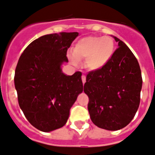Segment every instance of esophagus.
<instances>
[{
  "mask_svg": "<svg viewBox=\"0 0 155 155\" xmlns=\"http://www.w3.org/2000/svg\"><path fill=\"white\" fill-rule=\"evenodd\" d=\"M82 81H83V84H85L86 83V76L84 75H82Z\"/></svg>",
  "mask_w": 155,
  "mask_h": 155,
  "instance_id": "esophagus-1",
  "label": "esophagus"
}]
</instances>
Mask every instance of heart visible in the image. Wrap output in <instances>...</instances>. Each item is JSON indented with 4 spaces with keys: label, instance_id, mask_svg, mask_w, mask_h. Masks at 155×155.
<instances>
[{
    "label": "heart",
    "instance_id": "heart-1",
    "mask_svg": "<svg viewBox=\"0 0 155 155\" xmlns=\"http://www.w3.org/2000/svg\"><path fill=\"white\" fill-rule=\"evenodd\" d=\"M115 53V41L110 36H87L75 44L70 59L74 64L85 60L91 71H98L107 65Z\"/></svg>",
    "mask_w": 155,
    "mask_h": 155
}]
</instances>
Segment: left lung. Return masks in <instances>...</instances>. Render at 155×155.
<instances>
[{
  "instance_id": "obj_1",
  "label": "left lung",
  "mask_w": 155,
  "mask_h": 155,
  "mask_svg": "<svg viewBox=\"0 0 155 155\" xmlns=\"http://www.w3.org/2000/svg\"><path fill=\"white\" fill-rule=\"evenodd\" d=\"M114 57L102 69L90 71L84 84L88 111L98 128L117 131L129 124L140 102L141 70L137 59L121 40Z\"/></svg>"
}]
</instances>
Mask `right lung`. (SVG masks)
<instances>
[{
  "mask_svg": "<svg viewBox=\"0 0 155 155\" xmlns=\"http://www.w3.org/2000/svg\"><path fill=\"white\" fill-rule=\"evenodd\" d=\"M78 32H61L41 36L28 45L15 68V87L18 102L31 124L49 132L63 127L70 109L83 92L80 71L64 73L68 62L67 50Z\"/></svg>",
  "mask_w": 155,
  "mask_h": 155,
  "instance_id": "right-lung-1",
  "label": "right lung"
}]
</instances>
